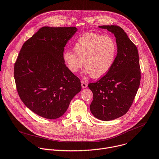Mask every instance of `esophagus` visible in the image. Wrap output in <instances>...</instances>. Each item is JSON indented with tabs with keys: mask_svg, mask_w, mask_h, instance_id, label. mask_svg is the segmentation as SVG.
<instances>
[{
	"mask_svg": "<svg viewBox=\"0 0 159 159\" xmlns=\"http://www.w3.org/2000/svg\"><path fill=\"white\" fill-rule=\"evenodd\" d=\"M81 85H82V88H87V86H88L87 82H85V81H83V80L81 81Z\"/></svg>",
	"mask_w": 159,
	"mask_h": 159,
	"instance_id": "esophagus-1",
	"label": "esophagus"
}]
</instances>
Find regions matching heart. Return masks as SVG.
Returning <instances> with one entry per match:
<instances>
[{"mask_svg":"<svg viewBox=\"0 0 159 159\" xmlns=\"http://www.w3.org/2000/svg\"><path fill=\"white\" fill-rule=\"evenodd\" d=\"M75 53L66 51L63 60L72 73L84 66L93 78L105 75L112 67L117 52V44L110 36L87 33L80 37L73 46Z\"/></svg>","mask_w":159,"mask_h":159,"instance_id":"b5f03b06","label":"heart"}]
</instances>
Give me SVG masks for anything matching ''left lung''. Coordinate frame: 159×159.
Here are the masks:
<instances>
[{
  "label": "left lung",
  "instance_id": "8db88e82",
  "mask_svg": "<svg viewBox=\"0 0 159 159\" xmlns=\"http://www.w3.org/2000/svg\"><path fill=\"white\" fill-rule=\"evenodd\" d=\"M116 38L117 54L108 73L96 82L89 83L93 94L90 110L102 120L116 119L131 107L140 84L141 71L136 46L122 28L117 25H103Z\"/></svg>",
  "mask_w": 159,
  "mask_h": 159
}]
</instances>
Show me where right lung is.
<instances>
[{"label":"right lung","instance_id":"obj_1","mask_svg":"<svg viewBox=\"0 0 159 159\" xmlns=\"http://www.w3.org/2000/svg\"><path fill=\"white\" fill-rule=\"evenodd\" d=\"M75 26L42 27L22 46L14 77L20 99L39 116L56 119L81 91L80 79L66 66L63 51Z\"/></svg>","mask_w":159,"mask_h":159}]
</instances>
